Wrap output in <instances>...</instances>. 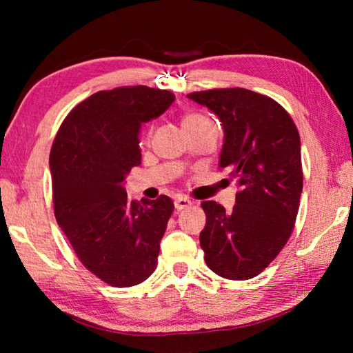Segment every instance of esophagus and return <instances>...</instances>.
Returning <instances> with one entry per match:
<instances>
[{"label": "esophagus", "instance_id": "obj_1", "mask_svg": "<svg viewBox=\"0 0 353 353\" xmlns=\"http://www.w3.org/2000/svg\"><path fill=\"white\" fill-rule=\"evenodd\" d=\"M191 205V201L187 199V198H177L174 201V207L176 210H183V208H187Z\"/></svg>", "mask_w": 353, "mask_h": 353}]
</instances>
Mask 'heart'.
<instances>
[{
  "label": "heart",
  "instance_id": "obj_1",
  "mask_svg": "<svg viewBox=\"0 0 353 353\" xmlns=\"http://www.w3.org/2000/svg\"><path fill=\"white\" fill-rule=\"evenodd\" d=\"M198 118H202V117H199V115H187V117L183 118L182 124H185V123H190V121H193V119H198Z\"/></svg>",
  "mask_w": 353,
  "mask_h": 353
}]
</instances>
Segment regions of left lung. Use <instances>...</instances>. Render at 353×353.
<instances>
[{"mask_svg":"<svg viewBox=\"0 0 353 353\" xmlns=\"http://www.w3.org/2000/svg\"><path fill=\"white\" fill-rule=\"evenodd\" d=\"M224 128L219 168L238 179L234 210L204 201L207 223L199 241L218 276L248 280L276 259L294 229L303 187L301 137L290 113L272 98L246 88L187 94Z\"/></svg>","mask_w":353,"mask_h":353,"instance_id":"1","label":"left lung"}]
</instances>
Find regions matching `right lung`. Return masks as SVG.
<instances>
[{
	"label": "right lung",
	"mask_w": 353,
	"mask_h": 353,
	"mask_svg": "<svg viewBox=\"0 0 353 353\" xmlns=\"http://www.w3.org/2000/svg\"><path fill=\"white\" fill-rule=\"evenodd\" d=\"M174 99L146 85L98 92L68 113L52 143L57 224L82 265L110 286L139 285L157 268L174 204L165 194L141 204L129 201L123 182L141 163V124Z\"/></svg>",
	"instance_id": "right-lung-1"
}]
</instances>
